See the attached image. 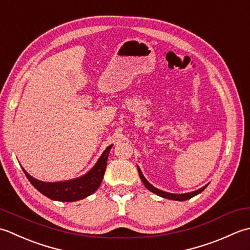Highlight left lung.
Returning <instances> with one entry per match:
<instances>
[{
  "label": "left lung",
  "instance_id": "1",
  "mask_svg": "<svg viewBox=\"0 0 250 250\" xmlns=\"http://www.w3.org/2000/svg\"><path fill=\"white\" fill-rule=\"evenodd\" d=\"M138 172H139V176H140V178H141L142 182H144V185L146 186V188L147 190L151 191V192H153V193H155V194L160 195V196H162V197L168 198V200L187 201V200H189V198H191V197H193V196L200 194V193L203 192L204 190H205L206 187H207V186H205V187L201 188L200 190L194 191V192H191V193H185V194H172V193H167V192H164V191H161V190H159V189H156V188H154L152 185H150V183L147 182V180L145 178V176L142 175V172H141L139 167H138Z\"/></svg>",
  "mask_w": 250,
  "mask_h": 250
}]
</instances>
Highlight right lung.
<instances>
[{
	"label": "right lung",
	"mask_w": 250,
	"mask_h": 250,
	"mask_svg": "<svg viewBox=\"0 0 250 250\" xmlns=\"http://www.w3.org/2000/svg\"><path fill=\"white\" fill-rule=\"evenodd\" d=\"M111 147L112 146L106 147L103 155L97 162V164L93 167V169H90L87 174L78 178V179L61 182H43L34 179L24 169L23 172L35 189L42 193L43 195L50 198V200L59 202L80 201L93 194L99 188L104 175Z\"/></svg>",
	"instance_id": "right-lung-1"
}]
</instances>
